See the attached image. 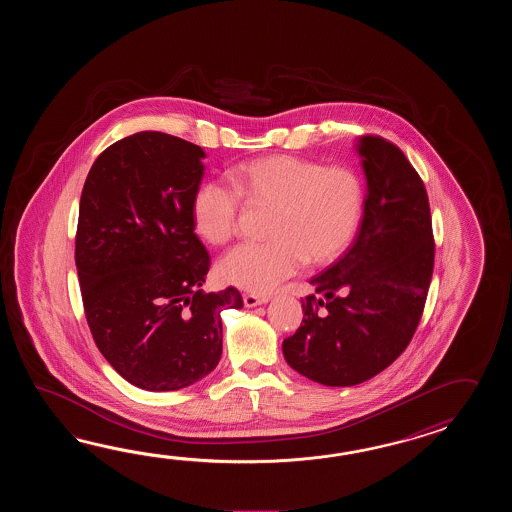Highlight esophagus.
Instances as JSON below:
<instances>
[{"instance_id":"1","label":"esophagus","mask_w":512,"mask_h":512,"mask_svg":"<svg viewBox=\"0 0 512 512\" xmlns=\"http://www.w3.org/2000/svg\"><path fill=\"white\" fill-rule=\"evenodd\" d=\"M243 302L247 307H256V305L267 304L269 296H265V294H245Z\"/></svg>"}]
</instances>
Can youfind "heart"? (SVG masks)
Segmentation results:
<instances>
[{
	"label": "heart",
	"instance_id": "heart-1",
	"mask_svg": "<svg viewBox=\"0 0 512 512\" xmlns=\"http://www.w3.org/2000/svg\"><path fill=\"white\" fill-rule=\"evenodd\" d=\"M234 188L205 183L192 201L197 234L223 245L236 234L241 197L272 208L265 243H241L219 261L223 282L267 294L304 267L337 261L355 240L364 212V183L349 166L294 155H269L232 172Z\"/></svg>",
	"mask_w": 512,
	"mask_h": 512
}]
</instances>
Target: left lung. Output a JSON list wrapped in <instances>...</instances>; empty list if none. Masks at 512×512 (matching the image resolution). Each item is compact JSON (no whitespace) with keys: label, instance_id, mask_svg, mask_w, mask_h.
<instances>
[{"label":"left lung","instance_id":"obj_1","mask_svg":"<svg viewBox=\"0 0 512 512\" xmlns=\"http://www.w3.org/2000/svg\"><path fill=\"white\" fill-rule=\"evenodd\" d=\"M368 194L353 245L311 278L316 298L283 340L287 364L324 386H355L403 353L425 309L434 272L428 194L404 153L377 135L357 142Z\"/></svg>","mask_w":512,"mask_h":512}]
</instances>
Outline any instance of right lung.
<instances>
[{"label": "right lung", "mask_w": 512, "mask_h": 512, "mask_svg": "<svg viewBox=\"0 0 512 512\" xmlns=\"http://www.w3.org/2000/svg\"><path fill=\"white\" fill-rule=\"evenodd\" d=\"M205 152L161 131H139L100 153L78 212V280L93 340L122 379L174 392L207 377L223 351L221 309L238 289L205 293L210 256L192 201Z\"/></svg>", "instance_id": "1"}]
</instances>
